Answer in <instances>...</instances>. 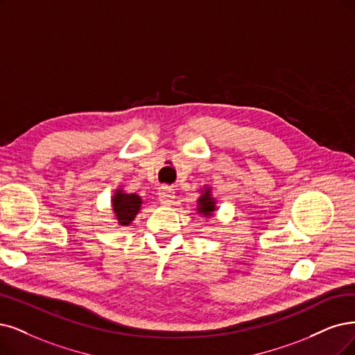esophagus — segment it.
<instances>
[{
    "mask_svg": "<svg viewBox=\"0 0 355 355\" xmlns=\"http://www.w3.org/2000/svg\"><path fill=\"white\" fill-rule=\"evenodd\" d=\"M157 199H159V202L162 205H171L174 202L175 196H174V190L168 187V186H162L159 189V191H157Z\"/></svg>",
    "mask_w": 355,
    "mask_h": 355,
    "instance_id": "34e87169",
    "label": "esophagus"
}]
</instances>
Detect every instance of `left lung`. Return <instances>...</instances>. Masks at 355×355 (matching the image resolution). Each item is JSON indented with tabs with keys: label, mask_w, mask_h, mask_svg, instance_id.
<instances>
[{
	"label": "left lung",
	"mask_w": 355,
	"mask_h": 355,
	"mask_svg": "<svg viewBox=\"0 0 355 355\" xmlns=\"http://www.w3.org/2000/svg\"><path fill=\"white\" fill-rule=\"evenodd\" d=\"M202 196L198 199V214L203 215L205 218L212 216V214L216 211V200L212 198L211 187H205L200 190Z\"/></svg>",
	"instance_id": "8db88e82"
}]
</instances>
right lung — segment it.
<instances>
[{
	"label": "right lung",
	"instance_id": "add662e5",
	"mask_svg": "<svg viewBox=\"0 0 355 355\" xmlns=\"http://www.w3.org/2000/svg\"><path fill=\"white\" fill-rule=\"evenodd\" d=\"M141 198L136 193H125L123 189H116L112 196V212L116 224L127 227L135 220L136 215L140 212Z\"/></svg>",
	"mask_w": 355,
	"mask_h": 355
}]
</instances>
